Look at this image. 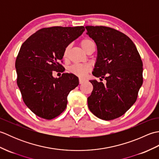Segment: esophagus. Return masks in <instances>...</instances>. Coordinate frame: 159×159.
<instances>
[{"instance_id":"1","label":"esophagus","mask_w":159,"mask_h":159,"mask_svg":"<svg viewBox=\"0 0 159 159\" xmlns=\"http://www.w3.org/2000/svg\"><path fill=\"white\" fill-rule=\"evenodd\" d=\"M85 79H80H80H79V83L80 84H83L84 82H85Z\"/></svg>"}]
</instances>
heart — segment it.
Segmentation results:
<instances>
[{
	"mask_svg": "<svg viewBox=\"0 0 159 159\" xmlns=\"http://www.w3.org/2000/svg\"><path fill=\"white\" fill-rule=\"evenodd\" d=\"M80 46H81L82 48L86 52L87 50L88 49L89 47L94 44L93 42L91 39L85 38L81 40V42L80 43ZM70 50V46H67L65 50L63 52V57L64 58H67L68 56V52ZM90 70V67L88 65H84V64H74L72 66L70 67V71L72 74H75V75L83 77L86 75V74L89 72Z\"/></svg>",
	"mask_w": 159,
	"mask_h": 159,
	"instance_id": "1",
	"label": "heart"
}]
</instances>
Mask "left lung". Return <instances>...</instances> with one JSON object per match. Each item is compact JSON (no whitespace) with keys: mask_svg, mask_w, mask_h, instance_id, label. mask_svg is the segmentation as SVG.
<instances>
[{"mask_svg":"<svg viewBox=\"0 0 159 159\" xmlns=\"http://www.w3.org/2000/svg\"><path fill=\"white\" fill-rule=\"evenodd\" d=\"M87 35L97 46L92 74L106 84L90 80L93 89L88 107L100 119L122 116L136 102L143 84V63L133 41L124 33L102 26H87Z\"/></svg>","mask_w":159,"mask_h":159,"instance_id":"1","label":"left lung"}]
</instances>
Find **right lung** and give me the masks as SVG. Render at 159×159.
I'll use <instances>...</instances> for the list:
<instances>
[{"mask_svg": "<svg viewBox=\"0 0 159 159\" xmlns=\"http://www.w3.org/2000/svg\"><path fill=\"white\" fill-rule=\"evenodd\" d=\"M84 31L83 26L43 28L22 43L16 61L17 84L24 102L36 116L51 120L66 109L79 78L72 73L55 78L53 71L65 70L59 63L64 50Z\"/></svg>", "mask_w": 159, "mask_h": 159, "instance_id": "add662e5", "label": "right lung"}]
</instances>
